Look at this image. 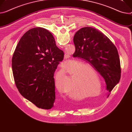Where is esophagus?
<instances>
[{"label":"esophagus","mask_w":132,"mask_h":132,"mask_svg":"<svg viewBox=\"0 0 132 132\" xmlns=\"http://www.w3.org/2000/svg\"><path fill=\"white\" fill-rule=\"evenodd\" d=\"M67 58H68V57H67V55H65L64 58H65V59H67ZM61 65H62V67H64V64L62 63V64H61Z\"/></svg>","instance_id":"34e87169"}]
</instances>
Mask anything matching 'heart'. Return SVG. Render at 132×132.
I'll return each mask as SVG.
<instances>
[{"label": "heart", "instance_id": "1", "mask_svg": "<svg viewBox=\"0 0 132 132\" xmlns=\"http://www.w3.org/2000/svg\"><path fill=\"white\" fill-rule=\"evenodd\" d=\"M75 67H78L71 75L73 78V84L70 89V94L68 95L69 97L76 101L81 100L84 97H89L90 95L87 96H82L84 94H88L91 92V88L89 86L88 77L92 71L94 73L96 71L95 68L89 64H84L83 63L78 62L75 65ZM71 74V72H69ZM62 88L59 86V80H55V85L56 88L59 92L64 91V88L67 86L69 79L65 74L62 75Z\"/></svg>", "mask_w": 132, "mask_h": 132}]
</instances>
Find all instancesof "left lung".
<instances>
[{
	"instance_id": "8db88e82",
	"label": "left lung",
	"mask_w": 132,
	"mask_h": 132,
	"mask_svg": "<svg viewBox=\"0 0 132 132\" xmlns=\"http://www.w3.org/2000/svg\"><path fill=\"white\" fill-rule=\"evenodd\" d=\"M73 41L76 50L73 56L92 66L104 78L106 89L111 92L121 77L120 61L115 46L103 32L90 27L78 30Z\"/></svg>"
}]
</instances>
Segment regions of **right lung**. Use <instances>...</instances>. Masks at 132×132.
Segmentation results:
<instances>
[{"label":"right lung","mask_w":132,"mask_h":132,"mask_svg":"<svg viewBox=\"0 0 132 132\" xmlns=\"http://www.w3.org/2000/svg\"><path fill=\"white\" fill-rule=\"evenodd\" d=\"M64 56L48 30L36 27L23 35L12 58L15 82L22 96L40 109L53 108L54 73Z\"/></svg>","instance_id":"right-lung-1"}]
</instances>
